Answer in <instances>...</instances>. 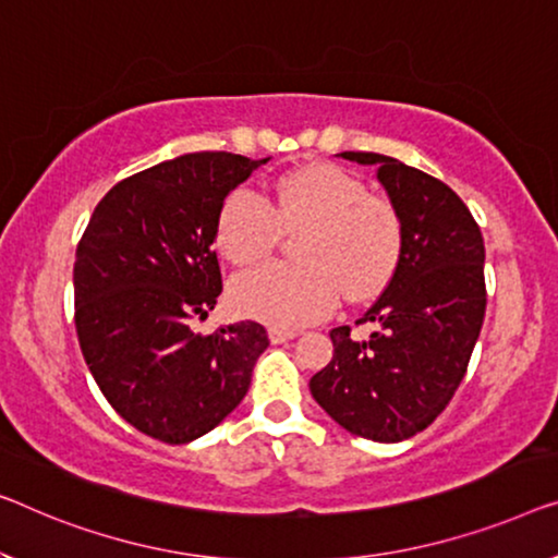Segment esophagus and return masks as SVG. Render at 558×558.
Segmentation results:
<instances>
[{
  "label": "esophagus",
  "instance_id": "obj_1",
  "mask_svg": "<svg viewBox=\"0 0 558 558\" xmlns=\"http://www.w3.org/2000/svg\"><path fill=\"white\" fill-rule=\"evenodd\" d=\"M268 338H270V343H286V340L295 338V332L272 326V328H268Z\"/></svg>",
  "mask_w": 558,
  "mask_h": 558
}]
</instances>
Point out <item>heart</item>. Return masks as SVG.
<instances>
[{"label":"heart","mask_w":558,"mask_h":558,"mask_svg":"<svg viewBox=\"0 0 558 558\" xmlns=\"http://www.w3.org/2000/svg\"><path fill=\"white\" fill-rule=\"evenodd\" d=\"M298 228V263L263 265L232 280L230 303L240 315L303 326L332 311L340 290L348 301L378 293L401 260L403 220L393 199L332 165L286 174L265 199L253 187L232 190L218 215V247L247 268L276 251L280 230Z\"/></svg>","instance_id":"heart-1"}]
</instances>
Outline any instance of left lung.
Listing matches in <instances>:
<instances>
[{
	"instance_id": "8db88e82",
	"label": "left lung",
	"mask_w": 558,
	"mask_h": 558,
	"mask_svg": "<svg viewBox=\"0 0 558 558\" xmlns=\"http://www.w3.org/2000/svg\"><path fill=\"white\" fill-rule=\"evenodd\" d=\"M378 165V180L403 220V251L388 288L355 326L330 330L332 361L311 393L338 426L396 444L428 428L469 368L486 313L484 238L446 182L378 153H340Z\"/></svg>"
}]
</instances>
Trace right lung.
<instances>
[{
    "label": "right lung",
    "mask_w": 558,
    "mask_h": 558,
    "mask_svg": "<svg viewBox=\"0 0 558 558\" xmlns=\"http://www.w3.org/2000/svg\"><path fill=\"white\" fill-rule=\"evenodd\" d=\"M265 162L232 153L174 157L118 182L82 232V355L112 409L162 444H190L235 411L270 343L253 320L210 336L190 328L222 293L213 251L220 207Z\"/></svg>",
    "instance_id": "right-lung-1"
}]
</instances>
